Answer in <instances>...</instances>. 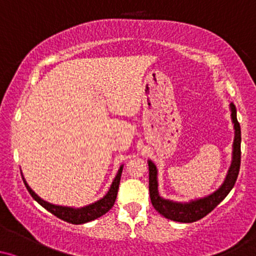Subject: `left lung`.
Masks as SVG:
<instances>
[{"label":"left lung","mask_w":256,"mask_h":256,"mask_svg":"<svg viewBox=\"0 0 256 256\" xmlns=\"http://www.w3.org/2000/svg\"><path fill=\"white\" fill-rule=\"evenodd\" d=\"M232 110V120L234 123V130H236V136H234L233 143V160H232L230 168L228 171L224 182L216 192H213L210 196L204 197V198L191 201L188 204H180V202L168 201V200L160 197L158 192V170L156 166L152 162H148L149 164V194L150 201H152V207L158 210L165 218L175 222L181 223H192L201 218L206 217L210 212H212L223 200L226 198V194L230 192L236 185V181L238 178L239 168H240V124L236 120V108L233 104H230Z\"/></svg>","instance_id":"1"}]
</instances>
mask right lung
Returning <instances> with one entry per match:
<instances>
[{
  "instance_id": "1",
  "label": "right lung",
  "mask_w": 256,
  "mask_h": 256,
  "mask_svg": "<svg viewBox=\"0 0 256 256\" xmlns=\"http://www.w3.org/2000/svg\"><path fill=\"white\" fill-rule=\"evenodd\" d=\"M122 170L123 166L120 168L118 170L117 176L113 180L112 185H110V191L107 192L106 196L104 198H101L100 201L94 202V204H88V206L82 207V208H71V207H62V206H56V204H52L49 202L42 200L38 194H36V192L28 186V184L26 182L24 178L22 176L23 182H24L26 187H27L28 192L30 194V196L38 202L40 206H43L46 210H49L50 213H52L54 216H56L60 220H65V222H69L71 224H82V223H88L90 220H94L96 218L101 217V216L106 214L107 212L113 207L116 198H117L118 194V187H120V176H122Z\"/></svg>"
}]
</instances>
